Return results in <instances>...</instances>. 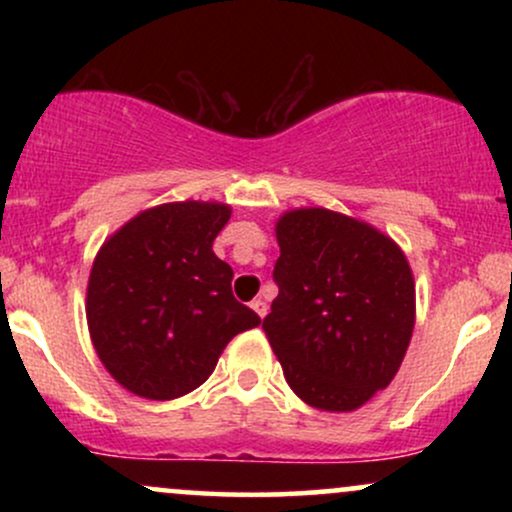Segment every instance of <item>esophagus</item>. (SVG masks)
<instances>
[{"label":"esophagus","instance_id":"34e87169","mask_svg":"<svg viewBox=\"0 0 512 512\" xmlns=\"http://www.w3.org/2000/svg\"><path fill=\"white\" fill-rule=\"evenodd\" d=\"M250 308H252V310H255V313H257V315H260V317H264V315H267V310H269V308H267V303H264V301H262V298H255V301H252V303H250Z\"/></svg>","mask_w":512,"mask_h":512}]
</instances>
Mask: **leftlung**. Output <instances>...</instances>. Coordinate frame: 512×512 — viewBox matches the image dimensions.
Returning a JSON list of instances; mask_svg holds the SVG:
<instances>
[{"label": "left lung", "mask_w": 512, "mask_h": 512, "mask_svg": "<svg viewBox=\"0 0 512 512\" xmlns=\"http://www.w3.org/2000/svg\"><path fill=\"white\" fill-rule=\"evenodd\" d=\"M272 313L262 330L286 383L322 411H351L392 383L414 332V276L368 223L298 209L276 223Z\"/></svg>", "instance_id": "obj_1"}]
</instances>
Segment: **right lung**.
<instances>
[{
  "mask_svg": "<svg viewBox=\"0 0 512 512\" xmlns=\"http://www.w3.org/2000/svg\"><path fill=\"white\" fill-rule=\"evenodd\" d=\"M228 216L226 204H161L134 216L98 252L88 330L103 366L134 395H187L236 334L260 325L233 298V269L211 250Z\"/></svg>",
  "mask_w": 512,
  "mask_h": 512,
  "instance_id": "add662e5",
  "label": "right lung"
}]
</instances>
